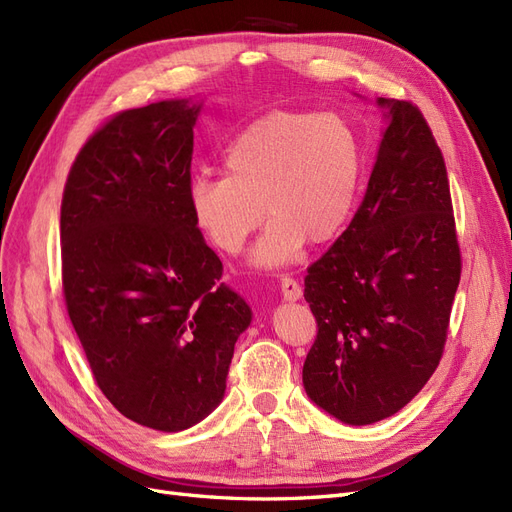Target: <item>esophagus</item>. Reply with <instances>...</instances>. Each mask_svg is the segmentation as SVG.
I'll return each instance as SVG.
<instances>
[{
  "mask_svg": "<svg viewBox=\"0 0 512 512\" xmlns=\"http://www.w3.org/2000/svg\"><path fill=\"white\" fill-rule=\"evenodd\" d=\"M282 294H284V301H299L303 297V288L297 280H292L290 275L282 277Z\"/></svg>",
  "mask_w": 512,
  "mask_h": 512,
  "instance_id": "1",
  "label": "esophagus"
}]
</instances>
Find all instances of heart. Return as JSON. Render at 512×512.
I'll return each instance as SVG.
<instances>
[{"instance_id":"1","label":"heart","mask_w":512,"mask_h":512,"mask_svg":"<svg viewBox=\"0 0 512 512\" xmlns=\"http://www.w3.org/2000/svg\"><path fill=\"white\" fill-rule=\"evenodd\" d=\"M363 141L335 113L275 111L250 123L226 149L222 177L190 181L192 220L207 241L239 254L273 215L252 260L277 267L307 243H327L348 224L363 179Z\"/></svg>"}]
</instances>
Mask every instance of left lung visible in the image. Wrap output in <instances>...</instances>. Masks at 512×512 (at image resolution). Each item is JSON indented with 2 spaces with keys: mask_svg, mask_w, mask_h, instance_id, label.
Segmentation results:
<instances>
[{
  "mask_svg": "<svg viewBox=\"0 0 512 512\" xmlns=\"http://www.w3.org/2000/svg\"><path fill=\"white\" fill-rule=\"evenodd\" d=\"M386 126L350 226L305 277L318 324L303 386L318 408L371 425L436 371L461 277L442 151L418 106L378 98Z\"/></svg>",
  "mask_w": 512,
  "mask_h": 512,
  "instance_id": "obj_1",
  "label": "left lung"
}]
</instances>
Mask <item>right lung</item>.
I'll return each mask as SVG.
<instances>
[{"mask_svg":"<svg viewBox=\"0 0 512 512\" xmlns=\"http://www.w3.org/2000/svg\"><path fill=\"white\" fill-rule=\"evenodd\" d=\"M200 104L117 113L76 156L61 198V282L104 397L130 421L183 431L220 404L252 309L190 211Z\"/></svg>","mask_w":512,"mask_h":512,"instance_id":"1","label":"right lung"}]
</instances>
